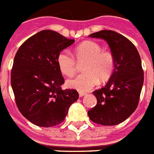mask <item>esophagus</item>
<instances>
[{
	"label": "esophagus",
	"mask_w": 154,
	"mask_h": 154,
	"mask_svg": "<svg viewBox=\"0 0 154 154\" xmlns=\"http://www.w3.org/2000/svg\"><path fill=\"white\" fill-rule=\"evenodd\" d=\"M87 94L85 93V92H79V96L80 97H83V96H85Z\"/></svg>",
	"instance_id": "34e87169"
}]
</instances>
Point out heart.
I'll return each mask as SVG.
<instances>
[{
	"instance_id": "obj_1",
	"label": "heart",
	"mask_w": 154,
	"mask_h": 154,
	"mask_svg": "<svg viewBox=\"0 0 154 154\" xmlns=\"http://www.w3.org/2000/svg\"><path fill=\"white\" fill-rule=\"evenodd\" d=\"M73 55L77 62L85 60L84 73L68 79L66 85L69 88L80 91H88L101 81H108L115 69V57L107 49L94 41H85L74 49ZM59 69L65 75H72L77 70V62L66 50L60 52L57 57Z\"/></svg>"
}]
</instances>
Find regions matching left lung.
Masks as SVG:
<instances>
[{
    "mask_svg": "<svg viewBox=\"0 0 154 154\" xmlns=\"http://www.w3.org/2000/svg\"><path fill=\"white\" fill-rule=\"evenodd\" d=\"M89 37L105 40L116 63L108 83L93 91L97 105L88 111V116L99 125H118L128 119L138 106L144 80L140 56L131 41L114 31L101 30Z\"/></svg>",
    "mask_w": 154,
    "mask_h": 154,
    "instance_id": "8db88e82",
    "label": "left lung"
}]
</instances>
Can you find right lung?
<instances>
[{"instance_id":"1","label":"right lung","mask_w":154,"mask_h":154,"mask_svg":"<svg viewBox=\"0 0 154 154\" xmlns=\"http://www.w3.org/2000/svg\"><path fill=\"white\" fill-rule=\"evenodd\" d=\"M73 42L57 32L42 30L28 38L16 53L11 88L18 110L34 125L60 124L78 99L77 91L61 88L64 78L57 64L59 53Z\"/></svg>"}]
</instances>
